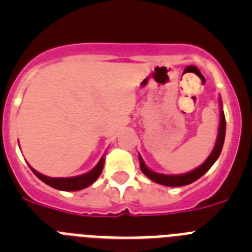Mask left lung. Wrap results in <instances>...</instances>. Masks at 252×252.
<instances>
[{"label": "left lung", "instance_id": "left-lung-1", "mask_svg": "<svg viewBox=\"0 0 252 252\" xmlns=\"http://www.w3.org/2000/svg\"><path fill=\"white\" fill-rule=\"evenodd\" d=\"M220 107H221V112H220V127H218V135H217V141H216V145L213 148L212 153L209 154V157L207 158L206 161L202 164L201 166L195 168L194 170L186 173V174H177V175H168V174H160V173H155L151 169H149L145 165V162L142 160V158L139 155L140 160V168L141 171L148 178H150L153 182L158 184H161V186L166 187H183L188 186V184L193 183L197 179L202 177L203 174H206L207 171L211 169V166L216 162V160L218 159L220 154H221L222 148H223L224 142V135H226V120H224V113L222 110V101L220 99Z\"/></svg>", "mask_w": 252, "mask_h": 252}]
</instances>
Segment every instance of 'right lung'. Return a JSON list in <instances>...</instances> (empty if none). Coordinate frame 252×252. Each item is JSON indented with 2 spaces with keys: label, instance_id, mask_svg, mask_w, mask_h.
Here are the masks:
<instances>
[{
  "label": "right lung",
  "instance_id": "right-lung-1",
  "mask_svg": "<svg viewBox=\"0 0 252 252\" xmlns=\"http://www.w3.org/2000/svg\"><path fill=\"white\" fill-rule=\"evenodd\" d=\"M104 158L102 157L101 160L97 162V165L92 169L91 171L86 173V174L78 175V177H70V178H51L46 177V175L40 174L39 171L31 168V170L34 171V174L39 178L40 180H43L44 183L48 186L53 187L59 190H66V192H74V190H81V189L90 187L97 180V178L101 175L102 170H103Z\"/></svg>",
  "mask_w": 252,
  "mask_h": 252
}]
</instances>
